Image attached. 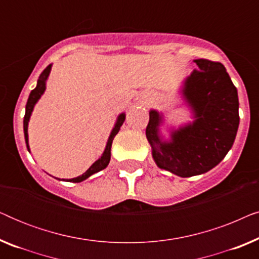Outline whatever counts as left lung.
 Returning <instances> with one entry per match:
<instances>
[{
    "mask_svg": "<svg viewBox=\"0 0 259 259\" xmlns=\"http://www.w3.org/2000/svg\"><path fill=\"white\" fill-rule=\"evenodd\" d=\"M193 61L198 70L185 77L179 91L191 121L169 125L164 113L152 108L146 127L155 164L182 178L217 166L231 150L239 126L238 93L225 67L205 59Z\"/></svg>",
    "mask_w": 259,
    "mask_h": 259,
    "instance_id": "obj_1",
    "label": "left lung"
}]
</instances>
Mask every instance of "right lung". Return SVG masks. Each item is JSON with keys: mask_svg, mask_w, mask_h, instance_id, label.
I'll use <instances>...</instances> for the list:
<instances>
[{"mask_svg": "<svg viewBox=\"0 0 259 259\" xmlns=\"http://www.w3.org/2000/svg\"><path fill=\"white\" fill-rule=\"evenodd\" d=\"M51 70H52V65H49L47 68H46L44 72L41 73V75L38 76V79H37L36 87H35L34 90L30 92L29 98H28V101L26 105V114H24V119H23V132H24V139H26V145H27L28 151H29V153H30V148H29V139H28V123H29L31 113H33V111H34L35 105L37 104V101L40 100L41 97L45 93L46 87H47V80L49 77V74H51ZM125 119H126V113L125 112L120 113V114L118 115V118H116V120H115V123H114V126H113L111 133H109L108 140H107V143H106V147H105L104 152H102L101 157L99 158L97 161H94L93 164H92L91 167L88 168L87 171L83 173V175L76 177V178L68 179V180H66V182L81 183V182H83V180H86L87 178H90L91 176H93V175H95V173L100 172L101 169L107 167L109 164V160H111V148H112L113 139H114V137L118 134V132L120 131V127L122 126Z\"/></svg>", "mask_w": 259, "mask_h": 259, "instance_id": "obj_1", "label": "right lung"}]
</instances>
